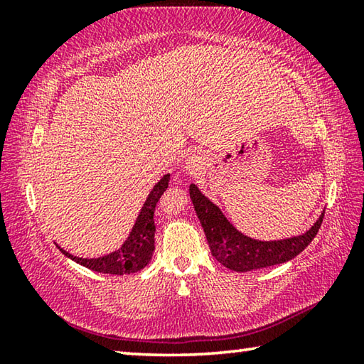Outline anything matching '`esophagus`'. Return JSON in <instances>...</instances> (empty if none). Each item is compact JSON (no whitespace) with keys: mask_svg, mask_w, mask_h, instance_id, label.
Instances as JSON below:
<instances>
[{"mask_svg":"<svg viewBox=\"0 0 364 364\" xmlns=\"http://www.w3.org/2000/svg\"><path fill=\"white\" fill-rule=\"evenodd\" d=\"M191 164H193V165H194V162H191Z\"/></svg>","mask_w":364,"mask_h":364,"instance_id":"obj_1","label":"esophagus"}]
</instances>
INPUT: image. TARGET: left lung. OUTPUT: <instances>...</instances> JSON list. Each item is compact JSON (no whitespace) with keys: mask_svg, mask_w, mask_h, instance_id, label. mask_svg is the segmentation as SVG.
<instances>
[{"mask_svg":"<svg viewBox=\"0 0 364 364\" xmlns=\"http://www.w3.org/2000/svg\"><path fill=\"white\" fill-rule=\"evenodd\" d=\"M189 194L215 260L241 273L292 260L315 239L324 218V213H321L316 223L301 236L263 242L239 232L220 212V208L212 204L194 184L189 186Z\"/></svg>","mask_w":364,"mask_h":364,"instance_id":"8db88e82","label":"left lung"}]
</instances>
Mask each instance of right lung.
Instances as JSON below:
<instances>
[{
	"label": "right lung",
	"instance_id": "add662e5",
	"mask_svg": "<svg viewBox=\"0 0 364 364\" xmlns=\"http://www.w3.org/2000/svg\"><path fill=\"white\" fill-rule=\"evenodd\" d=\"M170 175H165L160 180L147 197L144 207L141 208L136 223H134L130 236L122 247L112 252L106 257L100 258H78L70 255L59 247L65 257L72 258L73 262L83 264L85 268H90L97 273L106 274H130L143 269L151 262L154 252V234H156V225H154V212L156 205L164 194V191L168 188Z\"/></svg>",
	"mask_w": 364,
	"mask_h": 364
}]
</instances>
